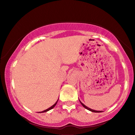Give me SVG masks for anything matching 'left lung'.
Instances as JSON below:
<instances>
[{
  "instance_id": "left-lung-1",
  "label": "left lung",
  "mask_w": 135,
  "mask_h": 135,
  "mask_svg": "<svg viewBox=\"0 0 135 135\" xmlns=\"http://www.w3.org/2000/svg\"><path fill=\"white\" fill-rule=\"evenodd\" d=\"M80 103H81V104H82V106H84L85 108L86 109H88V110H90V111H91V112H102V111H99V110H93V109H90V108H88L87 106H86L85 105H84V104H83V103H82V102H81L80 101Z\"/></svg>"
}]
</instances>
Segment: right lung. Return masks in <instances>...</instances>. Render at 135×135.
Here are the masks:
<instances>
[{"mask_svg":"<svg viewBox=\"0 0 135 135\" xmlns=\"http://www.w3.org/2000/svg\"><path fill=\"white\" fill-rule=\"evenodd\" d=\"M58 101H56V103H55V104H53L52 106H51V107H50V108H49V109H46V110H44V111H42V112H47V111H49V110H50V109H53V108H54V107H55V106H56V103H57V102H58Z\"/></svg>","mask_w":135,"mask_h":135,"instance_id":"add662e5","label":"right lung"}]
</instances>
